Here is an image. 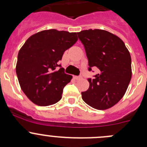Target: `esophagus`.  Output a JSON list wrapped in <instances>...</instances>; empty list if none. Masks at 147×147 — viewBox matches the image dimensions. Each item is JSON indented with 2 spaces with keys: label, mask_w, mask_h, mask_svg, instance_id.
<instances>
[{
  "label": "esophagus",
  "mask_w": 147,
  "mask_h": 147,
  "mask_svg": "<svg viewBox=\"0 0 147 147\" xmlns=\"http://www.w3.org/2000/svg\"><path fill=\"white\" fill-rule=\"evenodd\" d=\"M74 78H75L76 80H79L82 79V77L81 76H74Z\"/></svg>",
  "instance_id": "esophagus-1"
}]
</instances>
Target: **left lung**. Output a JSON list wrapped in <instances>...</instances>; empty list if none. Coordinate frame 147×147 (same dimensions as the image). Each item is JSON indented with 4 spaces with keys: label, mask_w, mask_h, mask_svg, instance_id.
<instances>
[{
    "label": "left lung",
    "mask_w": 147,
    "mask_h": 147,
    "mask_svg": "<svg viewBox=\"0 0 147 147\" xmlns=\"http://www.w3.org/2000/svg\"><path fill=\"white\" fill-rule=\"evenodd\" d=\"M78 35L85 49L89 70L99 69L94 79H88L90 87L82 92V100L94 109H109L122 98L131 80L129 52L119 37L107 30H85Z\"/></svg>",
    "instance_id": "8db88e82"
}]
</instances>
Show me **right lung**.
Instances as JSON below:
<instances>
[{
	"label": "right lung",
	"instance_id": "add662e5",
	"mask_svg": "<svg viewBox=\"0 0 147 147\" xmlns=\"http://www.w3.org/2000/svg\"><path fill=\"white\" fill-rule=\"evenodd\" d=\"M76 32L45 30L31 35L18 55L16 74L27 97L38 106L60 101L72 76L57 69L65 50L78 41Z\"/></svg>",
	"mask_w": 147,
	"mask_h": 147
}]
</instances>
